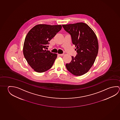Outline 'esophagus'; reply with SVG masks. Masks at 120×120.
<instances>
[{
    "mask_svg": "<svg viewBox=\"0 0 120 120\" xmlns=\"http://www.w3.org/2000/svg\"><path fill=\"white\" fill-rule=\"evenodd\" d=\"M59 56H63L64 55V54H59Z\"/></svg>",
    "mask_w": 120,
    "mask_h": 120,
    "instance_id": "esophagus-1",
    "label": "esophagus"
}]
</instances>
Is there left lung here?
Masks as SVG:
<instances>
[{
    "label": "left lung",
    "mask_w": 120,
    "mask_h": 120,
    "mask_svg": "<svg viewBox=\"0 0 120 120\" xmlns=\"http://www.w3.org/2000/svg\"><path fill=\"white\" fill-rule=\"evenodd\" d=\"M63 27L71 37L77 54L71 56V61L66 64L69 71L75 76L87 73L94 62L98 53L99 45L96 35L86 23L80 22L63 25Z\"/></svg>",
    "instance_id": "left-lung-1"
}]
</instances>
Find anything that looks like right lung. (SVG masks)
<instances>
[{
	"instance_id": "obj_1",
	"label": "right lung",
	"mask_w": 120,
	"mask_h": 120,
	"mask_svg": "<svg viewBox=\"0 0 120 120\" xmlns=\"http://www.w3.org/2000/svg\"><path fill=\"white\" fill-rule=\"evenodd\" d=\"M61 28V25L38 24L28 33L23 44V55L35 71L43 72L52 67L57 54L46 49L49 46V42Z\"/></svg>"
}]
</instances>
